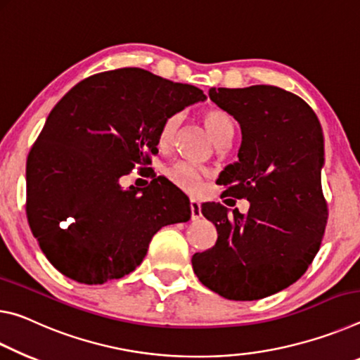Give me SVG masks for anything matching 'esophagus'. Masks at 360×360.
I'll use <instances>...</instances> for the list:
<instances>
[{"mask_svg": "<svg viewBox=\"0 0 360 360\" xmlns=\"http://www.w3.org/2000/svg\"><path fill=\"white\" fill-rule=\"evenodd\" d=\"M190 205H191V219L193 220H199L202 217L201 214V202L198 199H190Z\"/></svg>", "mask_w": 360, "mask_h": 360, "instance_id": "esophagus-1", "label": "esophagus"}]
</instances>
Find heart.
Listing matches in <instances>:
<instances>
[{
	"instance_id": "heart-1",
	"label": "heart",
	"mask_w": 360,
	"mask_h": 360,
	"mask_svg": "<svg viewBox=\"0 0 360 360\" xmlns=\"http://www.w3.org/2000/svg\"><path fill=\"white\" fill-rule=\"evenodd\" d=\"M180 120L181 117L179 113L170 115L164 120L161 131H159V141L162 145L172 141L176 134V129L180 126ZM202 121L205 127H207V131L212 134V137L217 140V143L225 139L233 137V121L225 111L207 110L202 116ZM166 175L174 185L188 193L199 191L202 184V169L190 161H180L172 164V166L167 167Z\"/></svg>"
}]
</instances>
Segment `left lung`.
Wrapping results in <instances>:
<instances>
[{
    "instance_id": "8db88e82",
    "label": "left lung",
    "mask_w": 360,
    "mask_h": 360,
    "mask_svg": "<svg viewBox=\"0 0 360 360\" xmlns=\"http://www.w3.org/2000/svg\"><path fill=\"white\" fill-rule=\"evenodd\" d=\"M209 97L243 134L238 161L221 170L219 184L250 207L240 214L220 202L202 204L219 238L212 249L194 253L193 271L220 297L252 302L297 282L319 252L327 225L323 132L313 108L281 87H212Z\"/></svg>"
}]
</instances>
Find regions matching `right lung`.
I'll list each match as a JSON object with an SVG mask.
<instances>
[{
    "instance_id": "obj_1",
    "label": "right lung",
    "mask_w": 360,
    "mask_h": 360,
    "mask_svg": "<svg viewBox=\"0 0 360 360\" xmlns=\"http://www.w3.org/2000/svg\"><path fill=\"white\" fill-rule=\"evenodd\" d=\"M205 98L141 68L94 75L65 94L27 159V219L52 266L87 285L121 279L159 229L191 219L166 176L127 190L120 179L151 164L167 116Z\"/></svg>"
}]
</instances>
